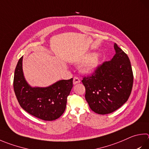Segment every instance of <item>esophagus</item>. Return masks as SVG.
<instances>
[{
    "label": "esophagus",
    "mask_w": 149,
    "mask_h": 149,
    "mask_svg": "<svg viewBox=\"0 0 149 149\" xmlns=\"http://www.w3.org/2000/svg\"><path fill=\"white\" fill-rule=\"evenodd\" d=\"M80 81H81V80L79 77H74V79H73V83H74V85L79 83H80Z\"/></svg>",
    "instance_id": "34e87169"
}]
</instances>
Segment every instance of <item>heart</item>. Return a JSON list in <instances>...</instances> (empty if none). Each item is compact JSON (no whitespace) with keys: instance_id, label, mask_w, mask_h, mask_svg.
Here are the masks:
<instances>
[{"instance_id":"1","label":"heart","mask_w":149,"mask_h":149,"mask_svg":"<svg viewBox=\"0 0 149 149\" xmlns=\"http://www.w3.org/2000/svg\"><path fill=\"white\" fill-rule=\"evenodd\" d=\"M100 61L101 56L98 53H89L78 60V62L85 61L81 67V70L83 73L90 74L96 69Z\"/></svg>"}]
</instances>
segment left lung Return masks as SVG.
I'll return each instance as SVG.
<instances>
[{
	"label": "left lung",
	"instance_id": "1",
	"mask_svg": "<svg viewBox=\"0 0 149 149\" xmlns=\"http://www.w3.org/2000/svg\"><path fill=\"white\" fill-rule=\"evenodd\" d=\"M115 55L96 68L90 76L83 78L85 99L98 114L115 111L128 100L133 86L134 75L128 55L114 44Z\"/></svg>",
	"mask_w": 149,
	"mask_h": 149
}]
</instances>
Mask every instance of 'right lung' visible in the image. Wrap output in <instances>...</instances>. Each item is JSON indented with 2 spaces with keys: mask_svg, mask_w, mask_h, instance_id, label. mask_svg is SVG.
I'll return each instance as SVG.
<instances>
[{
  "mask_svg": "<svg viewBox=\"0 0 149 149\" xmlns=\"http://www.w3.org/2000/svg\"><path fill=\"white\" fill-rule=\"evenodd\" d=\"M23 56L16 66L13 89L20 106L29 113L44 120H55L63 114L67 98L73 87V78L61 80L47 87H31L24 77Z\"/></svg>",
  "mask_w": 149,
  "mask_h": 149,
  "instance_id": "add662e5",
  "label": "right lung"
}]
</instances>
